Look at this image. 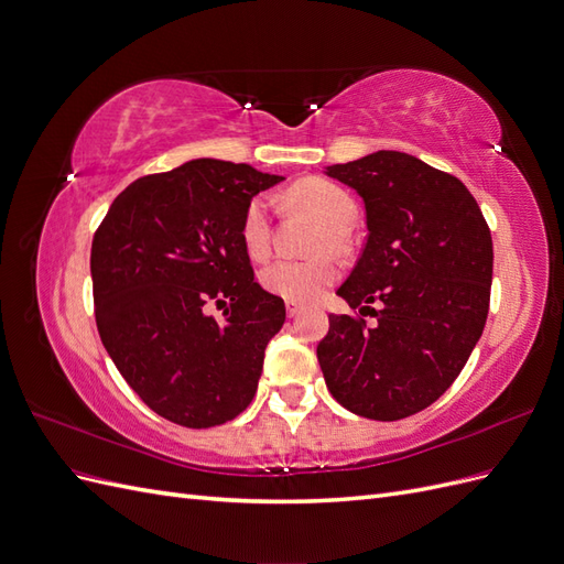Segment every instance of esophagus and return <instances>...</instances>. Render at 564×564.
I'll return each instance as SVG.
<instances>
[{"label": "esophagus", "mask_w": 564, "mask_h": 564, "mask_svg": "<svg viewBox=\"0 0 564 564\" xmlns=\"http://www.w3.org/2000/svg\"><path fill=\"white\" fill-rule=\"evenodd\" d=\"M301 305L299 303H294V301H286V315L289 317H299L301 315Z\"/></svg>", "instance_id": "1"}]
</instances>
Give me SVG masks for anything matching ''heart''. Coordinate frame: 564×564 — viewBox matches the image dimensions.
<instances>
[{"label": "heart", "mask_w": 564, "mask_h": 564, "mask_svg": "<svg viewBox=\"0 0 564 564\" xmlns=\"http://www.w3.org/2000/svg\"><path fill=\"white\" fill-rule=\"evenodd\" d=\"M292 199L311 209L327 230L319 235L317 251L336 247L340 242V235H346L355 218L357 207L355 199L329 181H308L292 187ZM240 237L245 251L251 259H265L270 251V207L265 197H253L242 216ZM336 278V265L327 256H315L308 261H292V259H278L268 263L259 282L268 294L280 296L284 301L294 303H311L315 301L324 289H327Z\"/></svg>", "instance_id": "obj_1"}]
</instances>
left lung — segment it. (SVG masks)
<instances>
[{
	"instance_id": "obj_1",
	"label": "left lung",
	"mask_w": 564,
	"mask_h": 564,
	"mask_svg": "<svg viewBox=\"0 0 564 564\" xmlns=\"http://www.w3.org/2000/svg\"><path fill=\"white\" fill-rule=\"evenodd\" d=\"M324 174L362 197L369 230L336 294L377 317L367 327L329 315L317 346L324 381L357 416L406 419L454 383L482 336L494 265L487 220L456 176L406 152L379 150Z\"/></svg>"
}]
</instances>
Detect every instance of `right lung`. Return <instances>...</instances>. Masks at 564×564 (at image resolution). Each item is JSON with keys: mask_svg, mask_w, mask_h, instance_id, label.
Masks as SVG:
<instances>
[{"mask_svg": "<svg viewBox=\"0 0 564 564\" xmlns=\"http://www.w3.org/2000/svg\"><path fill=\"white\" fill-rule=\"evenodd\" d=\"M284 181L249 164L191 160L119 193L91 245L98 334L115 367L160 416L212 429L259 388L284 301L253 282L247 204ZM209 302L226 304L218 323Z\"/></svg>", "mask_w": 564, "mask_h": 564, "instance_id": "right-lung-1", "label": "right lung"}]
</instances>
